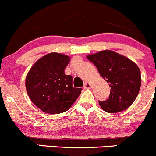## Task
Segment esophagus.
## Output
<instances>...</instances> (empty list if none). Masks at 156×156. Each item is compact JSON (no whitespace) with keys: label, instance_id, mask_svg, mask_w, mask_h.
Segmentation results:
<instances>
[{"label":"esophagus","instance_id":"34e87169","mask_svg":"<svg viewBox=\"0 0 156 156\" xmlns=\"http://www.w3.org/2000/svg\"><path fill=\"white\" fill-rule=\"evenodd\" d=\"M91 87H92V84H90V83H89V82L84 83V88H85V89H90Z\"/></svg>","mask_w":156,"mask_h":156}]
</instances>
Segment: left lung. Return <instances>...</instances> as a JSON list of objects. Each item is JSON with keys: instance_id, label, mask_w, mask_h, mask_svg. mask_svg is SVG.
<instances>
[{"instance_id": "left-lung-1", "label": "left lung", "mask_w": 156, "mask_h": 156, "mask_svg": "<svg viewBox=\"0 0 156 156\" xmlns=\"http://www.w3.org/2000/svg\"><path fill=\"white\" fill-rule=\"evenodd\" d=\"M87 58L111 87L108 100L99 102L100 107L108 113L119 112L130 107L141 86V73L137 65L126 56L109 50L87 55Z\"/></svg>"}]
</instances>
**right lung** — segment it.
Returning a JSON list of instances; mask_svg holds the SVG:
<instances>
[{
  "instance_id": "add662e5",
  "label": "right lung",
  "mask_w": 156,
  "mask_h": 156,
  "mask_svg": "<svg viewBox=\"0 0 156 156\" xmlns=\"http://www.w3.org/2000/svg\"><path fill=\"white\" fill-rule=\"evenodd\" d=\"M70 56L50 53L31 66L26 78L30 100L44 112L59 114L70 108L81 92L72 87V77L65 74Z\"/></svg>"
}]
</instances>
